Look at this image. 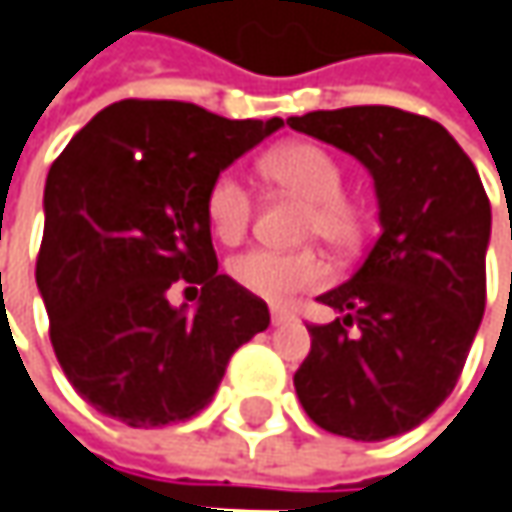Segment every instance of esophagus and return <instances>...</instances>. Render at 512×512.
<instances>
[{
    "instance_id": "obj_1",
    "label": "esophagus",
    "mask_w": 512,
    "mask_h": 512,
    "mask_svg": "<svg viewBox=\"0 0 512 512\" xmlns=\"http://www.w3.org/2000/svg\"><path fill=\"white\" fill-rule=\"evenodd\" d=\"M296 316L290 313V310H281V307H272V325L275 328H281V325H290Z\"/></svg>"
}]
</instances>
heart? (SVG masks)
Instances as JSON below:
<instances>
[{
  "mask_svg": "<svg viewBox=\"0 0 512 512\" xmlns=\"http://www.w3.org/2000/svg\"><path fill=\"white\" fill-rule=\"evenodd\" d=\"M260 172L275 187L307 202L302 234L319 237L334 252H351L363 240V213L346 196V172L340 161L316 143H287L272 149ZM255 196L237 172H219L205 196V219L222 243H237L252 225ZM231 278L266 302H290L328 281V266L313 249L272 252L249 249L231 257Z\"/></svg>",
  "mask_w": 512,
  "mask_h": 512,
  "instance_id": "heart-1",
  "label": "heart"
}]
</instances>
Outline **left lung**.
<instances>
[{"label":"left lung","mask_w":512,"mask_h":512,"mask_svg":"<svg viewBox=\"0 0 512 512\" xmlns=\"http://www.w3.org/2000/svg\"><path fill=\"white\" fill-rule=\"evenodd\" d=\"M287 122L366 163L381 205L363 266L316 299L346 316L307 325L313 343L293 384L319 428L390 440L440 407L469 357L487 307V190L434 119L354 105Z\"/></svg>","instance_id":"1"}]
</instances>
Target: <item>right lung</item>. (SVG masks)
Returning a JSON list of instances; mask_svg holds the SVG:
<instances>
[{
    "instance_id": "obj_1",
    "label": "right lung",
    "mask_w": 512,
    "mask_h": 512,
    "mask_svg": "<svg viewBox=\"0 0 512 512\" xmlns=\"http://www.w3.org/2000/svg\"><path fill=\"white\" fill-rule=\"evenodd\" d=\"M281 125L122 99L55 158L34 275L55 357L99 413L131 428L196 416L231 354L269 328L266 302L219 275L205 196ZM172 286L200 296L196 314L168 304Z\"/></svg>"
}]
</instances>
